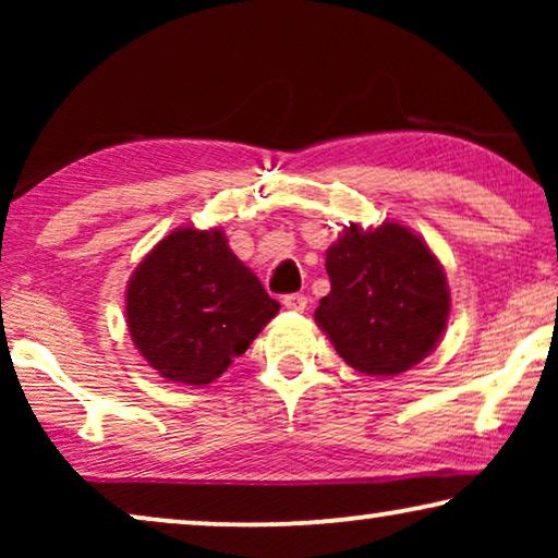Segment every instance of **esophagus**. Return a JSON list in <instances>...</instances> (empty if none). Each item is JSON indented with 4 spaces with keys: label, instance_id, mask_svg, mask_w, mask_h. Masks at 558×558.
<instances>
[{
    "label": "esophagus",
    "instance_id": "34e87169",
    "mask_svg": "<svg viewBox=\"0 0 558 558\" xmlns=\"http://www.w3.org/2000/svg\"><path fill=\"white\" fill-rule=\"evenodd\" d=\"M284 307L292 310V312H304V310H307V296H304L302 292L287 294L284 296Z\"/></svg>",
    "mask_w": 558,
    "mask_h": 558
}]
</instances>
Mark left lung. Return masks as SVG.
<instances>
[{
    "label": "left lung",
    "mask_w": 558,
    "mask_h": 558,
    "mask_svg": "<svg viewBox=\"0 0 558 558\" xmlns=\"http://www.w3.org/2000/svg\"><path fill=\"white\" fill-rule=\"evenodd\" d=\"M330 294L317 325L342 361L368 376L414 368L437 345L449 317L447 277L429 246L403 228L350 223L325 258Z\"/></svg>",
    "instance_id": "8db88e82"
}]
</instances>
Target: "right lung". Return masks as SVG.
<instances>
[{
    "label": "right lung",
    "instance_id": "1",
    "mask_svg": "<svg viewBox=\"0 0 558 558\" xmlns=\"http://www.w3.org/2000/svg\"><path fill=\"white\" fill-rule=\"evenodd\" d=\"M277 312L279 302L228 248L220 228L172 231L126 287L134 345L174 384H213Z\"/></svg>",
    "mask_w": 558,
    "mask_h": 558
}]
</instances>
